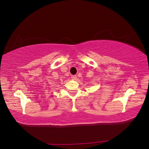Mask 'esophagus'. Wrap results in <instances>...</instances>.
Returning a JSON list of instances; mask_svg holds the SVG:
<instances>
[{
	"label": "esophagus",
	"instance_id": "obj_1",
	"mask_svg": "<svg viewBox=\"0 0 149 149\" xmlns=\"http://www.w3.org/2000/svg\"><path fill=\"white\" fill-rule=\"evenodd\" d=\"M71 77L73 79H75L77 78V76L75 75H71Z\"/></svg>",
	"mask_w": 149,
	"mask_h": 149
}]
</instances>
